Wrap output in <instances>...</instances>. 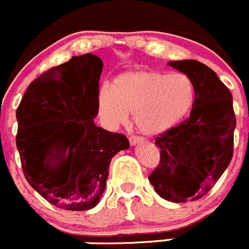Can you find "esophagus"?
<instances>
[{"label": "esophagus", "mask_w": 249, "mask_h": 249, "mask_svg": "<svg viewBox=\"0 0 249 249\" xmlns=\"http://www.w3.org/2000/svg\"><path fill=\"white\" fill-rule=\"evenodd\" d=\"M143 141H144V140H143L142 137L133 136V137H131V138H129V143H131L132 145H136V144H138V143H142Z\"/></svg>", "instance_id": "esophagus-1"}]
</instances>
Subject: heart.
Segmentation results:
<instances>
[{
	"instance_id": "heart-1",
	"label": "heart",
	"mask_w": 249,
	"mask_h": 249,
	"mask_svg": "<svg viewBox=\"0 0 249 249\" xmlns=\"http://www.w3.org/2000/svg\"><path fill=\"white\" fill-rule=\"evenodd\" d=\"M195 96V86L188 75L140 69L117 75L112 89L102 86L97 104L100 115L111 126L124 124L133 113L140 131L158 136L189 115Z\"/></svg>"
}]
</instances>
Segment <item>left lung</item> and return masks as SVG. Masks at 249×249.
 I'll return each mask as SVG.
<instances>
[{"instance_id": "1", "label": "left lung", "mask_w": 249, "mask_h": 249, "mask_svg": "<svg viewBox=\"0 0 249 249\" xmlns=\"http://www.w3.org/2000/svg\"><path fill=\"white\" fill-rule=\"evenodd\" d=\"M168 65L190 77L195 104L188 120L157 137L160 161L148 179L164 200L195 201L215 185L232 159L236 128L232 95L216 72L200 61Z\"/></svg>"}]
</instances>
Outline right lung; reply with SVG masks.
<instances>
[{"label":"right lung","mask_w":249,"mask_h":249,"mask_svg":"<svg viewBox=\"0 0 249 249\" xmlns=\"http://www.w3.org/2000/svg\"><path fill=\"white\" fill-rule=\"evenodd\" d=\"M97 55L72 56L29 84L16 111V144L29 185L59 209L96 206L111 159L128 149L126 136L97 127Z\"/></svg>","instance_id":"right-lung-1"}]
</instances>
